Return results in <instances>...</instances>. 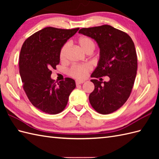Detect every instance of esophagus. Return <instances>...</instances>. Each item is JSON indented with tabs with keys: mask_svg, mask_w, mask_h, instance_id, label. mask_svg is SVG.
Instances as JSON below:
<instances>
[{
	"mask_svg": "<svg viewBox=\"0 0 159 159\" xmlns=\"http://www.w3.org/2000/svg\"><path fill=\"white\" fill-rule=\"evenodd\" d=\"M84 82V80H76V85H80V84H82V83H83Z\"/></svg>",
	"mask_w": 159,
	"mask_h": 159,
	"instance_id": "34e87169",
	"label": "esophagus"
}]
</instances>
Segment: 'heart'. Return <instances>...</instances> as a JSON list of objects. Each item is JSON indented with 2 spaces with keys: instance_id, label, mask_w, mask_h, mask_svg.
<instances>
[{
  "instance_id": "1",
  "label": "heart",
  "mask_w": 159,
  "mask_h": 159,
  "mask_svg": "<svg viewBox=\"0 0 159 159\" xmlns=\"http://www.w3.org/2000/svg\"><path fill=\"white\" fill-rule=\"evenodd\" d=\"M77 43L83 51L85 53L89 52H93L95 49V43L93 40L88 37H80L77 40ZM70 43H66L63 46L60 51V59L62 61H66L67 59V52H68ZM91 67L87 64L85 65H75L73 66L70 70V74L76 79H84L89 72Z\"/></svg>"
}]
</instances>
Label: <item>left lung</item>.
I'll return each mask as SVG.
<instances>
[{"label": "left lung", "mask_w": 159, "mask_h": 159, "mask_svg": "<svg viewBox=\"0 0 159 159\" xmlns=\"http://www.w3.org/2000/svg\"><path fill=\"white\" fill-rule=\"evenodd\" d=\"M79 33L93 39L100 48L98 63L91 75L95 78L91 80L95 88L89 96V102L98 113H113L126 102L135 80L137 57L134 42L127 33L107 25L83 28ZM105 75L110 79L108 82L96 79Z\"/></svg>", "instance_id": "obj_1"}]
</instances>
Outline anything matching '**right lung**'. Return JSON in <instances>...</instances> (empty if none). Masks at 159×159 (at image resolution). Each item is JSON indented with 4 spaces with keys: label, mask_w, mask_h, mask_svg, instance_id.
<instances>
[{
    "label": "right lung",
    "mask_w": 159,
    "mask_h": 159,
    "mask_svg": "<svg viewBox=\"0 0 159 159\" xmlns=\"http://www.w3.org/2000/svg\"><path fill=\"white\" fill-rule=\"evenodd\" d=\"M79 29L46 27L30 36L22 46L19 69L23 89L33 105L46 113L61 112L76 87L72 79L66 78L56 85L50 76L60 62L61 49Z\"/></svg>",
    "instance_id": "obj_1"
}]
</instances>
